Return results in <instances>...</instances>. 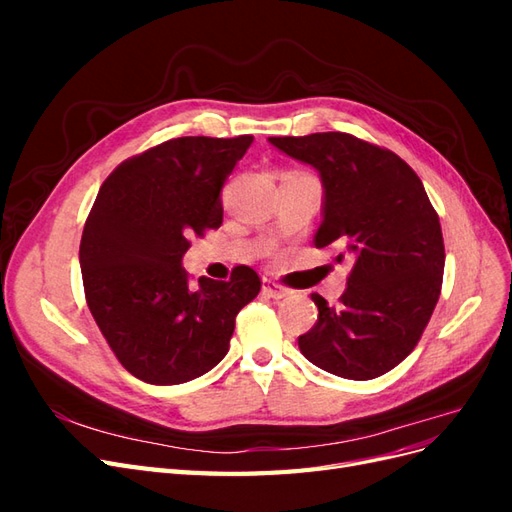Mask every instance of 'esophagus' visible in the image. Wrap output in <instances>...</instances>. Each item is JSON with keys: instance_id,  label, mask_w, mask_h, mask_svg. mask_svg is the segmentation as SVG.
Returning a JSON list of instances; mask_svg holds the SVG:
<instances>
[{"instance_id": "34e87169", "label": "esophagus", "mask_w": 512, "mask_h": 512, "mask_svg": "<svg viewBox=\"0 0 512 512\" xmlns=\"http://www.w3.org/2000/svg\"><path fill=\"white\" fill-rule=\"evenodd\" d=\"M262 294H267V297H271V299H284V297H288L290 290L271 282V280H262Z\"/></svg>"}]
</instances>
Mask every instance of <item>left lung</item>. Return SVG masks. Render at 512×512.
<instances>
[{
  "label": "left lung",
  "mask_w": 512,
  "mask_h": 512,
  "mask_svg": "<svg viewBox=\"0 0 512 512\" xmlns=\"http://www.w3.org/2000/svg\"><path fill=\"white\" fill-rule=\"evenodd\" d=\"M286 156L314 166L324 188L316 247L350 260L339 305L312 294L318 320L299 337L309 363L371 380L414 350L440 299L444 241L423 181L393 151L346 132L271 136Z\"/></svg>",
  "instance_id": "obj_1"
}]
</instances>
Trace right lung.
<instances>
[{
	"label": "right lung",
	"instance_id": "1",
	"mask_svg": "<svg viewBox=\"0 0 512 512\" xmlns=\"http://www.w3.org/2000/svg\"><path fill=\"white\" fill-rule=\"evenodd\" d=\"M254 136H181L119 164L96 196L79 262L85 299L119 363L147 384L207 374L230 346L260 277L237 267L230 282L181 267L188 237L222 226V185Z\"/></svg>",
	"mask_w": 512,
	"mask_h": 512
}]
</instances>
